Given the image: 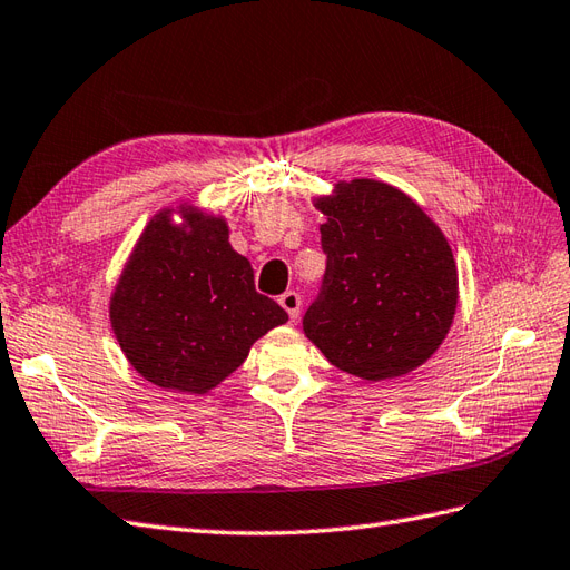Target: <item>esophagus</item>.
I'll use <instances>...</instances> for the list:
<instances>
[{"mask_svg": "<svg viewBox=\"0 0 570 570\" xmlns=\"http://www.w3.org/2000/svg\"><path fill=\"white\" fill-rule=\"evenodd\" d=\"M279 305L288 313V320L294 323V320H298L301 315V296L296 294V291H286V294L279 296Z\"/></svg>", "mask_w": 570, "mask_h": 570, "instance_id": "esophagus-1", "label": "esophagus"}]
</instances>
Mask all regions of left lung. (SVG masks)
Masks as SVG:
<instances>
[{"label": "left lung", "mask_w": 570, "mask_h": 570, "mask_svg": "<svg viewBox=\"0 0 570 570\" xmlns=\"http://www.w3.org/2000/svg\"><path fill=\"white\" fill-rule=\"evenodd\" d=\"M325 214L323 291L303 332L340 371L381 383L426 363L458 311V265L433 218L383 180L334 183Z\"/></svg>", "instance_id": "obj_1"}]
</instances>
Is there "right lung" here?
Here are the masks:
<instances>
[{
	"label": "right lung",
	"instance_id": "obj_1",
	"mask_svg": "<svg viewBox=\"0 0 570 570\" xmlns=\"http://www.w3.org/2000/svg\"><path fill=\"white\" fill-rule=\"evenodd\" d=\"M181 218L174 222V216ZM288 320L255 291L224 216L180 202L151 216L110 294V327L144 381L204 395Z\"/></svg>",
	"mask_w": 570,
	"mask_h": 570
}]
</instances>
